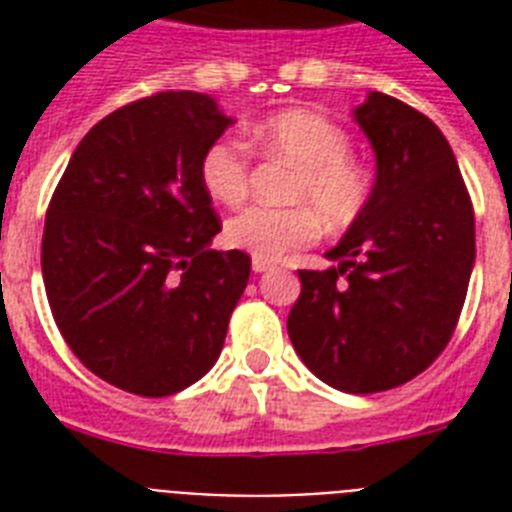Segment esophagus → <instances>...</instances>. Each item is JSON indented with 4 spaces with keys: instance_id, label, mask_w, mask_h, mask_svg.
<instances>
[{
    "instance_id": "obj_1",
    "label": "esophagus",
    "mask_w": 512,
    "mask_h": 512,
    "mask_svg": "<svg viewBox=\"0 0 512 512\" xmlns=\"http://www.w3.org/2000/svg\"><path fill=\"white\" fill-rule=\"evenodd\" d=\"M252 271H255V273L271 271V260H263V257H252Z\"/></svg>"
}]
</instances>
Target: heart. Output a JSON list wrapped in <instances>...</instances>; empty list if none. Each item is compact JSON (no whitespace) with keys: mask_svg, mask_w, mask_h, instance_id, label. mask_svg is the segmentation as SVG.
I'll list each match as a JSON object with an SVG mask.
<instances>
[{"mask_svg":"<svg viewBox=\"0 0 512 512\" xmlns=\"http://www.w3.org/2000/svg\"><path fill=\"white\" fill-rule=\"evenodd\" d=\"M249 146L271 159L295 164L289 207H247L225 223V241L249 255L276 260L319 236L321 223L342 231L361 217L372 199L374 180L366 164L350 156V135L311 108H284L263 116L249 130ZM204 191L225 207L247 199L252 159L239 140L220 138L204 148L199 162Z\"/></svg>","mask_w":512,"mask_h":512,"instance_id":"obj_1","label":"heart"}]
</instances>
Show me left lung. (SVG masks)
<instances>
[{
  "label": "left lung",
  "instance_id": "left-lung-1",
  "mask_svg": "<svg viewBox=\"0 0 512 512\" xmlns=\"http://www.w3.org/2000/svg\"><path fill=\"white\" fill-rule=\"evenodd\" d=\"M356 119L377 154L372 199L329 249L337 268L297 271L289 340L319 380L377 393L436 361L460 321L476 215L452 146L428 116L372 92Z\"/></svg>",
  "mask_w": 512,
  "mask_h": 512
}]
</instances>
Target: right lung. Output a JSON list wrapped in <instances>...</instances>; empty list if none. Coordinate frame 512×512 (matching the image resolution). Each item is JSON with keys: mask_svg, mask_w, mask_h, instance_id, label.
<instances>
[{"mask_svg": "<svg viewBox=\"0 0 512 512\" xmlns=\"http://www.w3.org/2000/svg\"><path fill=\"white\" fill-rule=\"evenodd\" d=\"M228 124L201 92L132 100L84 135L47 207L52 319L92 374L135 396L201 380L247 287L252 257L207 247L223 223L199 162Z\"/></svg>", "mask_w": 512, "mask_h": 512, "instance_id": "add662e5", "label": "right lung"}]
</instances>
